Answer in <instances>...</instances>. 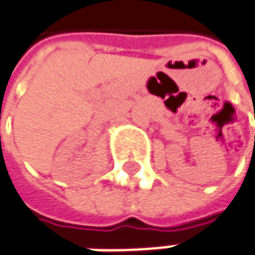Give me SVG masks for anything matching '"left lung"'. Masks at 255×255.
Returning a JSON list of instances; mask_svg holds the SVG:
<instances>
[{
	"instance_id": "obj_1",
	"label": "left lung",
	"mask_w": 255,
	"mask_h": 255,
	"mask_svg": "<svg viewBox=\"0 0 255 255\" xmlns=\"http://www.w3.org/2000/svg\"><path fill=\"white\" fill-rule=\"evenodd\" d=\"M254 118H255V112H254Z\"/></svg>"
}]
</instances>
